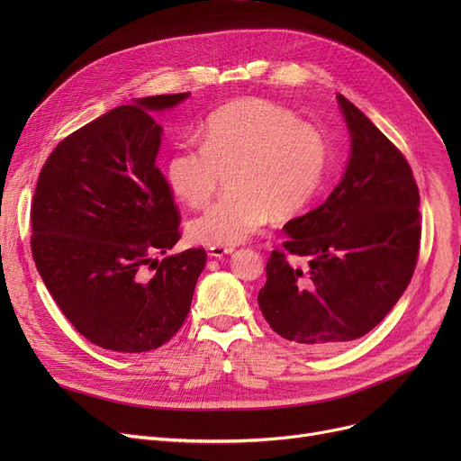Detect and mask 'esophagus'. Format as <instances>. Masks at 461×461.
<instances>
[{
    "label": "esophagus",
    "mask_w": 461,
    "mask_h": 461,
    "mask_svg": "<svg viewBox=\"0 0 461 461\" xmlns=\"http://www.w3.org/2000/svg\"><path fill=\"white\" fill-rule=\"evenodd\" d=\"M233 252V249H228V247H211L209 249V256L211 258H218V259H221V258H224V256H228V254H231Z\"/></svg>",
    "instance_id": "obj_1"
}]
</instances>
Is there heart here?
Segmentation results:
<instances>
[{
	"label": "heart",
	"mask_w": 461,
	"mask_h": 461,
	"mask_svg": "<svg viewBox=\"0 0 461 461\" xmlns=\"http://www.w3.org/2000/svg\"><path fill=\"white\" fill-rule=\"evenodd\" d=\"M329 167V143L294 112L263 99L235 101L216 110L203 143H179L166 164V179L188 207L205 205L224 176L230 196L188 224L205 247H237L271 218H287L318 196Z\"/></svg>",
	"instance_id": "1"
}]
</instances>
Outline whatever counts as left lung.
Returning a JSON list of instances; mask_svg holds the SVG:
<instances>
[{
    "label": "left lung",
    "mask_w": 461,
    "mask_h": 461,
    "mask_svg": "<svg viewBox=\"0 0 461 461\" xmlns=\"http://www.w3.org/2000/svg\"><path fill=\"white\" fill-rule=\"evenodd\" d=\"M351 138L342 181L313 211L289 221L284 252L267 261L258 304L289 342L332 351L370 332L413 276L420 196L396 145L346 96L336 95ZM285 253L309 258L295 268Z\"/></svg>",
    "instance_id": "left-lung-1"
}]
</instances>
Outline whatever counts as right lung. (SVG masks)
Wrapping results in <instances>:
<instances>
[{"label":"right lung","mask_w":461,"mask_h":461,"mask_svg":"<svg viewBox=\"0 0 461 461\" xmlns=\"http://www.w3.org/2000/svg\"><path fill=\"white\" fill-rule=\"evenodd\" d=\"M190 93L119 106L67 136L42 166L32 205L37 271L65 318L95 346L143 353L185 323L205 250L166 256L179 214L157 167L153 113Z\"/></svg>","instance_id":"right-lung-1"}]
</instances>
